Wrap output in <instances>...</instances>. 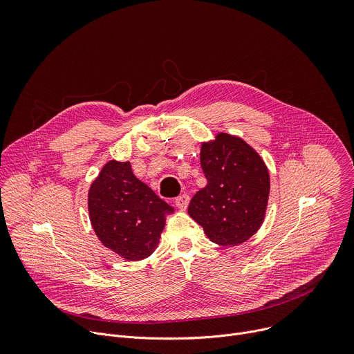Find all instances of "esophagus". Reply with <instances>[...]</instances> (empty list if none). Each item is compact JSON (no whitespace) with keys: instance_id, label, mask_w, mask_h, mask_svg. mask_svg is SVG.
<instances>
[{"instance_id":"1","label":"esophagus","mask_w":354,"mask_h":354,"mask_svg":"<svg viewBox=\"0 0 354 354\" xmlns=\"http://www.w3.org/2000/svg\"><path fill=\"white\" fill-rule=\"evenodd\" d=\"M189 201H190V197L187 194H182V196H178L175 198V205L178 209L180 210H186L187 206H189Z\"/></svg>"}]
</instances>
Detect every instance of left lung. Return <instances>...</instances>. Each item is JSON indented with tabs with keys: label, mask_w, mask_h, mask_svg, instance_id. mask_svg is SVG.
Returning <instances> with one entry per match:
<instances>
[{
	"label": "left lung",
	"mask_w": 354,
	"mask_h": 354,
	"mask_svg": "<svg viewBox=\"0 0 354 354\" xmlns=\"http://www.w3.org/2000/svg\"><path fill=\"white\" fill-rule=\"evenodd\" d=\"M200 164L207 185L190 200L189 216L217 245L248 241L268 209L270 178L265 161L241 137L218 133L201 144Z\"/></svg>",
	"instance_id": "8db88e82"
}]
</instances>
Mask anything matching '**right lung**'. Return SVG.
<instances>
[{
  "label": "right lung",
  "mask_w": 354,
  "mask_h": 354,
  "mask_svg": "<svg viewBox=\"0 0 354 354\" xmlns=\"http://www.w3.org/2000/svg\"><path fill=\"white\" fill-rule=\"evenodd\" d=\"M88 212L100 242L126 261H141L156 250L174 209L134 176L129 161L112 160L91 183Z\"/></svg>",
  "instance_id": "1"
}]
</instances>
